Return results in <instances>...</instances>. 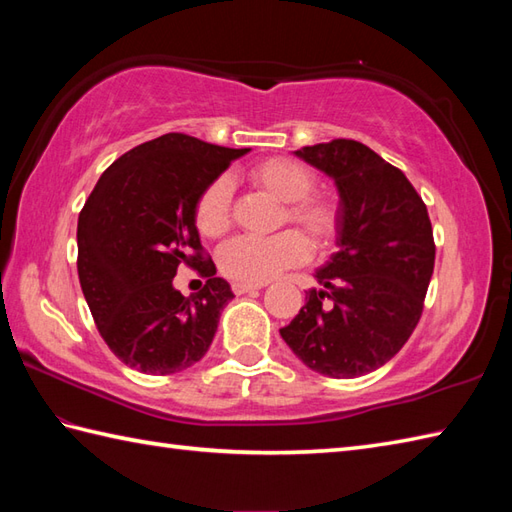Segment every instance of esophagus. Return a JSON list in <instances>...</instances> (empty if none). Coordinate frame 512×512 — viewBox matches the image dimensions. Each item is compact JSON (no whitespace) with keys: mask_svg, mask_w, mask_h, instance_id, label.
Wrapping results in <instances>:
<instances>
[{"mask_svg":"<svg viewBox=\"0 0 512 512\" xmlns=\"http://www.w3.org/2000/svg\"><path fill=\"white\" fill-rule=\"evenodd\" d=\"M264 286L266 284H246V281H233V292L235 295H246V292H255Z\"/></svg>","mask_w":512,"mask_h":512,"instance_id":"1","label":"esophagus"}]
</instances>
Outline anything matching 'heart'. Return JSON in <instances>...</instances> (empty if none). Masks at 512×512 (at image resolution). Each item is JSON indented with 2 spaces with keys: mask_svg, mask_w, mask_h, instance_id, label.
<instances>
[{
  "mask_svg": "<svg viewBox=\"0 0 512 512\" xmlns=\"http://www.w3.org/2000/svg\"><path fill=\"white\" fill-rule=\"evenodd\" d=\"M246 178L250 184L286 202L281 222L299 226L309 235L314 248L323 250L336 242L343 224L341 198L330 189H314L317 176L303 162L288 156H270L255 162L246 171ZM193 220L204 237H222L233 224L231 182L215 178L206 184L195 200ZM307 240L292 228L273 237H237L222 248L220 268L235 281L264 284L284 270L308 262Z\"/></svg>",
  "mask_w": 512,
  "mask_h": 512,
  "instance_id": "1",
  "label": "heart"
}]
</instances>
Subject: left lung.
Segmentation results:
<instances>
[{"label":"left lung","instance_id":"obj_1","mask_svg":"<svg viewBox=\"0 0 512 512\" xmlns=\"http://www.w3.org/2000/svg\"><path fill=\"white\" fill-rule=\"evenodd\" d=\"M297 156L339 187V250L317 270L325 290L281 336L310 369L332 378L374 372L409 341L422 317L436 242L418 191L398 167L350 138L303 147Z\"/></svg>","mask_w":512,"mask_h":512}]
</instances>
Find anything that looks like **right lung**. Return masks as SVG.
Masks as SVG:
<instances>
[{"mask_svg": "<svg viewBox=\"0 0 512 512\" xmlns=\"http://www.w3.org/2000/svg\"><path fill=\"white\" fill-rule=\"evenodd\" d=\"M250 149H228L171 132L129 149L96 182L79 213V281L107 347L151 376L198 363L233 299L204 253L193 206L200 191ZM180 265L205 286L184 298L172 288Z\"/></svg>", "mask_w": 512, "mask_h": 512, "instance_id": "obj_1", "label": "right lung"}]
</instances>
